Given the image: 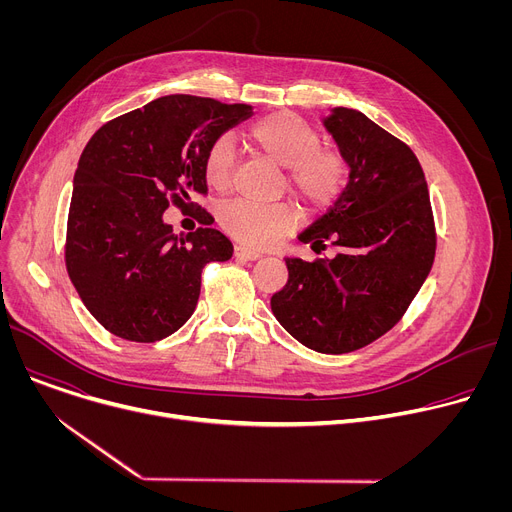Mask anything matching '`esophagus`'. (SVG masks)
<instances>
[{
	"mask_svg": "<svg viewBox=\"0 0 512 512\" xmlns=\"http://www.w3.org/2000/svg\"><path fill=\"white\" fill-rule=\"evenodd\" d=\"M263 253H259V251H255V249H249V247H245V245H237L235 247V257L237 259H247V261H253V259H259Z\"/></svg>",
	"mask_w": 512,
	"mask_h": 512,
	"instance_id": "esophagus-1",
	"label": "esophagus"
}]
</instances>
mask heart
<instances>
[{
    "mask_svg": "<svg viewBox=\"0 0 512 512\" xmlns=\"http://www.w3.org/2000/svg\"><path fill=\"white\" fill-rule=\"evenodd\" d=\"M247 135L259 152L285 166L289 188L310 212H326L342 198L350 164L340 150L322 145L320 131L308 119L294 111H275L255 119ZM235 164L233 139L229 135L212 139L202 158L206 184L218 192L229 190ZM218 223L245 245L269 247L298 227L300 212L291 202L233 200L218 210Z\"/></svg>",
    "mask_w": 512,
    "mask_h": 512,
    "instance_id": "1",
    "label": "heart"
}]
</instances>
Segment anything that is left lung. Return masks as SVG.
Returning a JSON list of instances; mask_svg holds the SVG:
<instances>
[{
	"instance_id": "left-lung-1",
	"label": "left lung",
	"mask_w": 512,
	"mask_h": 512,
	"mask_svg": "<svg viewBox=\"0 0 512 512\" xmlns=\"http://www.w3.org/2000/svg\"><path fill=\"white\" fill-rule=\"evenodd\" d=\"M350 164L342 198L298 239L332 259L287 257V283L271 296L277 322L324 354L358 350L389 332L417 296L435 257L427 182L407 143L360 111L324 119Z\"/></svg>"
}]
</instances>
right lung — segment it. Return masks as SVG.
<instances>
[{"label": "right lung", "mask_w": 512, "mask_h": 512, "mask_svg": "<svg viewBox=\"0 0 512 512\" xmlns=\"http://www.w3.org/2000/svg\"><path fill=\"white\" fill-rule=\"evenodd\" d=\"M251 115V105L168 95L107 121L81 154L64 263L79 298L111 334L156 342L192 316L206 263L233 257L216 229L174 235L164 210H198L208 143ZM214 221V218H212Z\"/></svg>", "instance_id": "obj_1"}]
</instances>
